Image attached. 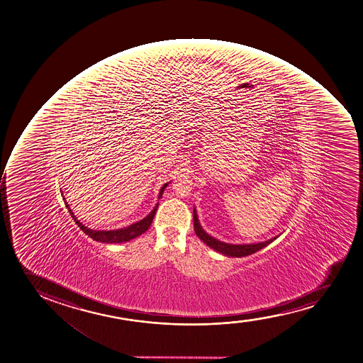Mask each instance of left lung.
Instances as JSON below:
<instances>
[{"mask_svg": "<svg viewBox=\"0 0 363 363\" xmlns=\"http://www.w3.org/2000/svg\"><path fill=\"white\" fill-rule=\"evenodd\" d=\"M193 220H194V232H196V237L199 238L200 240L204 241L205 244L208 245V247H211V249L215 250L217 252L222 253L224 256H249V255H252V253L263 249L267 245L273 242V241L279 237V235H277V237L272 238V239L263 241V242H258V244H227V242H222V241L217 240L215 238H212L211 235H208V233L205 232L204 229L201 228L199 220H198V216H196V208L193 210Z\"/></svg>", "mask_w": 363, "mask_h": 363, "instance_id": "8db88e82", "label": "left lung"}]
</instances>
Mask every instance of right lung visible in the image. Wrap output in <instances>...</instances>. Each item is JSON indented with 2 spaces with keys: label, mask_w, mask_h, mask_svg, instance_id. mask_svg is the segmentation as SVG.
Here are the masks:
<instances>
[{
  "label": "right lung",
  "mask_w": 363,
  "mask_h": 363,
  "mask_svg": "<svg viewBox=\"0 0 363 363\" xmlns=\"http://www.w3.org/2000/svg\"><path fill=\"white\" fill-rule=\"evenodd\" d=\"M167 184H164L163 187L160 188L159 191V199L163 196V191L167 188ZM66 208H69V215L74 218V222L78 224V227L86 233V235H89L91 239L99 242H107V244H118V242H125V241L131 240L134 238L139 237L143 233L146 232L147 229L150 228L153 218H155V211L158 208V204L155 205V208L150 212L148 216L145 217L143 220L136 222V223L131 224L129 227L125 228L117 229V230H94V229L88 228L84 224H82L77 220V217L74 216V212L69 208V205L66 203Z\"/></svg>",
  "instance_id": "add662e5"
}]
</instances>
